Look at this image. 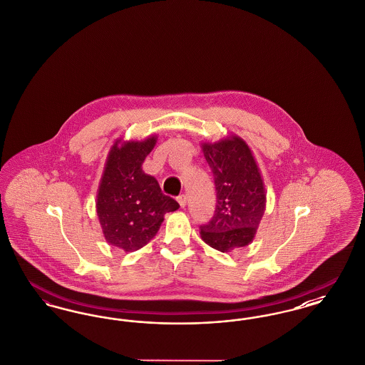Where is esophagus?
Wrapping results in <instances>:
<instances>
[{
    "mask_svg": "<svg viewBox=\"0 0 365 365\" xmlns=\"http://www.w3.org/2000/svg\"><path fill=\"white\" fill-rule=\"evenodd\" d=\"M178 202H179L180 208H185V207H186V204H187V197H186L185 194L179 195V197H178Z\"/></svg>",
    "mask_w": 365,
    "mask_h": 365,
    "instance_id": "1",
    "label": "esophagus"
}]
</instances>
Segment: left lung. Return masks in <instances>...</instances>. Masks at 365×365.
Returning <instances> with one entry per match:
<instances>
[{"mask_svg": "<svg viewBox=\"0 0 365 365\" xmlns=\"http://www.w3.org/2000/svg\"><path fill=\"white\" fill-rule=\"evenodd\" d=\"M212 170L217 204L201 238L219 252H231L255 240L265 212L267 194L260 168L247 143L238 135L201 143Z\"/></svg>", "mask_w": 365, "mask_h": 365, "instance_id": "8db88e82", "label": "left lung"}]
</instances>
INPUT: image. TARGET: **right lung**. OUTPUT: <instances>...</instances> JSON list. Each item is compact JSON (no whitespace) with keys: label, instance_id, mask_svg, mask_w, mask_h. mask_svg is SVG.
I'll use <instances>...</instances> for the list:
<instances>
[{"label":"right lung","instance_id":"1","mask_svg":"<svg viewBox=\"0 0 365 365\" xmlns=\"http://www.w3.org/2000/svg\"><path fill=\"white\" fill-rule=\"evenodd\" d=\"M156 142L157 135L118 139L105 161L96 210L105 241L124 252H135L153 240L164 215L179 208L174 198L161 192L156 179L142 170Z\"/></svg>","mask_w":365,"mask_h":365}]
</instances>
